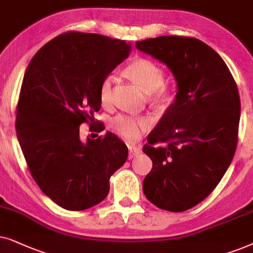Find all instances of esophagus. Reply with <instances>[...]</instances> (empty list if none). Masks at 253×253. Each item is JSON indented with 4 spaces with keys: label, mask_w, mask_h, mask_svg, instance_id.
<instances>
[{
    "label": "esophagus",
    "mask_w": 253,
    "mask_h": 253,
    "mask_svg": "<svg viewBox=\"0 0 253 253\" xmlns=\"http://www.w3.org/2000/svg\"><path fill=\"white\" fill-rule=\"evenodd\" d=\"M128 151H129L128 158H129V160H132V158L135 157L137 154L141 153V148L136 147V146H133V144H129V146H128Z\"/></svg>",
    "instance_id": "34e87169"
}]
</instances>
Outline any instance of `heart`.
I'll list each match as a JSON object with an SVG mask.
<instances>
[{"instance_id": "1", "label": "heart", "mask_w": 253, "mask_h": 253, "mask_svg": "<svg viewBox=\"0 0 253 253\" xmlns=\"http://www.w3.org/2000/svg\"><path fill=\"white\" fill-rule=\"evenodd\" d=\"M126 74L148 92L149 98L155 103L166 105L173 97V89L164 84L166 74L157 63L148 59H137L126 67ZM116 77L106 75L99 85V100L102 105L107 106L112 102L113 84ZM154 119L151 116H129L118 114L111 120V128L127 141L139 140L143 133L151 128Z\"/></svg>"}]
</instances>
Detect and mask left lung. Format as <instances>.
Wrapping results in <instances>:
<instances>
[{"label":"left lung","instance_id":"left-lung-1","mask_svg":"<svg viewBox=\"0 0 253 253\" xmlns=\"http://www.w3.org/2000/svg\"><path fill=\"white\" fill-rule=\"evenodd\" d=\"M136 48L166 63L178 85L142 149L153 162L143 193L161 210L187 211L214 191L234 158L237 84L221 56L197 38L162 36L137 42Z\"/></svg>","mask_w":253,"mask_h":253}]
</instances>
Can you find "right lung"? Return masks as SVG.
I'll return each mask as SVG.
<instances>
[{
  "label": "right lung",
  "instance_id": "obj_1",
  "mask_svg": "<svg viewBox=\"0 0 253 253\" xmlns=\"http://www.w3.org/2000/svg\"><path fill=\"white\" fill-rule=\"evenodd\" d=\"M132 43L70 31L43 45L30 61L16 107V130L29 171L49 199L68 211H84L109 194L110 177L128 156L126 144L107 132L80 139L100 109L102 80L128 56Z\"/></svg>",
  "mask_w": 253,
  "mask_h": 253
}]
</instances>
